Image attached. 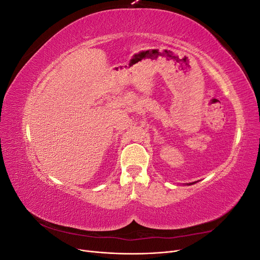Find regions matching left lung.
Here are the masks:
<instances>
[{
	"instance_id": "left-lung-1",
	"label": "left lung",
	"mask_w": 260,
	"mask_h": 260,
	"mask_svg": "<svg viewBox=\"0 0 260 260\" xmlns=\"http://www.w3.org/2000/svg\"><path fill=\"white\" fill-rule=\"evenodd\" d=\"M194 183H196V181H195V182H191V183H186L185 185H192V184H194Z\"/></svg>"
}]
</instances>
